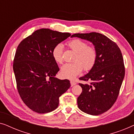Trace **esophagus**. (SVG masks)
<instances>
[{
  "label": "esophagus",
  "instance_id": "1",
  "mask_svg": "<svg viewBox=\"0 0 134 134\" xmlns=\"http://www.w3.org/2000/svg\"><path fill=\"white\" fill-rule=\"evenodd\" d=\"M70 83H71V86H72H72L75 85H76V82L73 81V80H71Z\"/></svg>",
  "mask_w": 134,
  "mask_h": 134
}]
</instances>
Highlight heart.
Listing matches in <instances>:
<instances>
[{
    "mask_svg": "<svg viewBox=\"0 0 134 134\" xmlns=\"http://www.w3.org/2000/svg\"><path fill=\"white\" fill-rule=\"evenodd\" d=\"M67 46L75 52L72 63H66L62 67L60 74L64 78L73 79L80 74L82 69L85 71L91 70L96 63L97 52L94 47L87 46L86 42L79 39H72L68 41ZM63 47L58 44L52 51V57L57 63H63Z\"/></svg>",
    "mask_w": 134,
    "mask_h": 134,
    "instance_id": "1",
    "label": "heart"
}]
</instances>
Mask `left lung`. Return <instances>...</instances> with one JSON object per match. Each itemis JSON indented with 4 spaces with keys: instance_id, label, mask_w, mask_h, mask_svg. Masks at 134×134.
Wrapping results in <instances>:
<instances>
[{
    "instance_id": "left-lung-1",
    "label": "left lung",
    "mask_w": 134,
    "mask_h": 134,
    "mask_svg": "<svg viewBox=\"0 0 134 134\" xmlns=\"http://www.w3.org/2000/svg\"><path fill=\"white\" fill-rule=\"evenodd\" d=\"M71 37L88 40L94 46L96 63L88 74L79 78L88 83H79L82 92L77 105L87 114L100 115L110 109L118 98L125 74L122 53L114 41L101 34H76Z\"/></svg>"
}]
</instances>
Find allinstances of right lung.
Listing matches in <instances>:
<instances>
[{
    "label": "right lung",
    "instance_id": "1",
    "mask_svg": "<svg viewBox=\"0 0 134 134\" xmlns=\"http://www.w3.org/2000/svg\"><path fill=\"white\" fill-rule=\"evenodd\" d=\"M70 36L69 33L41 29L17 47L13 71L18 91L25 105L36 113L56 109L60 96L71 87L69 80L55 77L60 69L52 55L53 48Z\"/></svg>",
    "mask_w": 134,
    "mask_h": 134
}]
</instances>
